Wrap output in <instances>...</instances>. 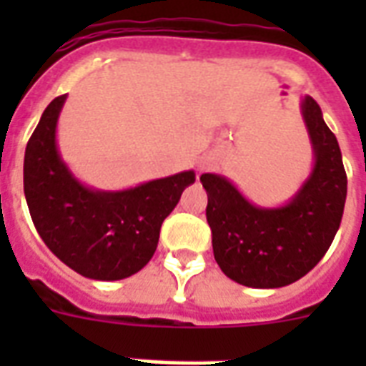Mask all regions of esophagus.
<instances>
[{
    "mask_svg": "<svg viewBox=\"0 0 366 366\" xmlns=\"http://www.w3.org/2000/svg\"><path fill=\"white\" fill-rule=\"evenodd\" d=\"M212 163H214V157H211V155H201L199 159H197V169L199 171H207V169H211Z\"/></svg>",
    "mask_w": 366,
    "mask_h": 366,
    "instance_id": "34e87169",
    "label": "esophagus"
}]
</instances>
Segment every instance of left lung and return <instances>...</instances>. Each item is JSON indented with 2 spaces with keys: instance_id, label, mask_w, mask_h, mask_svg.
Wrapping results in <instances>:
<instances>
[{
  "instance_id": "8db88e82",
  "label": "left lung",
  "mask_w": 366,
  "mask_h": 366,
  "mask_svg": "<svg viewBox=\"0 0 366 366\" xmlns=\"http://www.w3.org/2000/svg\"><path fill=\"white\" fill-rule=\"evenodd\" d=\"M302 117L315 165L287 205L256 207L228 178L201 174L214 260L244 287L279 289L298 281L317 266L340 228L347 194L340 146L312 97L302 100Z\"/></svg>"
}]
</instances>
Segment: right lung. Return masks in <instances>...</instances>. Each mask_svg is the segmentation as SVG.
<instances>
[{"label": "right lung", "instance_id": "right-lung-1", "mask_svg": "<svg viewBox=\"0 0 366 366\" xmlns=\"http://www.w3.org/2000/svg\"><path fill=\"white\" fill-rule=\"evenodd\" d=\"M66 94L45 108L24 154V195L37 234L56 258L83 277L117 281L154 256L161 224L195 182L194 171L123 192L83 186L56 148Z\"/></svg>", "mask_w": 366, "mask_h": 366}]
</instances>
